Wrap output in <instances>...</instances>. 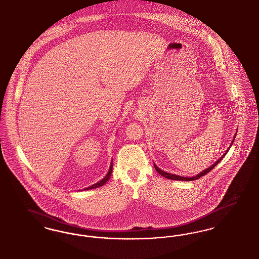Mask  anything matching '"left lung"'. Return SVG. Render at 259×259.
<instances>
[{
	"label": "left lung",
	"mask_w": 259,
	"mask_h": 259,
	"mask_svg": "<svg viewBox=\"0 0 259 259\" xmlns=\"http://www.w3.org/2000/svg\"><path fill=\"white\" fill-rule=\"evenodd\" d=\"M234 139H235V137L233 138V141H232L231 145L233 144V142H234ZM230 148V147H229ZM229 150V149H228ZM228 150H226V152L218 159V161L215 162V163H213L212 165H210L209 167H207V168H205L204 171H202V172H200L199 175H197V176H195V177H179V176H177V175H172V174H168V172H165V171H163L162 170L160 167H158L155 163H154V166H155V169L158 171V174H160L162 177H165V178H168V179H171V180H182V181H192V180H196V179H198V178H200L201 177H204L205 176L207 172H209L214 166H217V164H218L224 157H225V155L227 154V152H228Z\"/></svg>",
	"instance_id": "obj_1"
}]
</instances>
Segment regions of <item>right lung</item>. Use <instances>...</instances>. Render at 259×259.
<instances>
[{
  "mask_svg": "<svg viewBox=\"0 0 259 259\" xmlns=\"http://www.w3.org/2000/svg\"><path fill=\"white\" fill-rule=\"evenodd\" d=\"M112 168H113V163L111 162V164H110L109 170H108V172H107V175L105 176V177H103L100 181H98L97 183L96 184H94V185H92V186H90V187H88V188H85V189H83V190H90V189H94V188H98V187H100V186H102V185H104L107 181H108V179H109L110 177H111V174H112Z\"/></svg>",
  "mask_w": 259,
  "mask_h": 259,
  "instance_id": "add662e5",
  "label": "right lung"
}]
</instances>
